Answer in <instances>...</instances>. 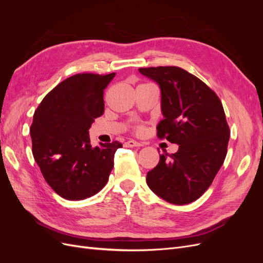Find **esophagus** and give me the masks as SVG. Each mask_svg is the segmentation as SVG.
I'll return each mask as SVG.
<instances>
[{
    "mask_svg": "<svg viewBox=\"0 0 263 263\" xmlns=\"http://www.w3.org/2000/svg\"><path fill=\"white\" fill-rule=\"evenodd\" d=\"M141 146H144V145H142L141 142H137L135 140H128L124 144V147H141Z\"/></svg>",
    "mask_w": 263,
    "mask_h": 263,
    "instance_id": "obj_1",
    "label": "esophagus"
}]
</instances>
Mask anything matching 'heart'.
I'll return each mask as SVG.
<instances>
[{
    "instance_id": "b5f03b06",
    "label": "heart",
    "mask_w": 263,
    "mask_h": 263,
    "mask_svg": "<svg viewBox=\"0 0 263 263\" xmlns=\"http://www.w3.org/2000/svg\"><path fill=\"white\" fill-rule=\"evenodd\" d=\"M135 130L140 134V133H142V130H144V127H142L141 125H137L136 127H135Z\"/></svg>"
}]
</instances>
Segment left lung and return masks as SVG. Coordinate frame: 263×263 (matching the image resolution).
<instances>
[{"label": "left lung", "instance_id": "obj_1", "mask_svg": "<svg viewBox=\"0 0 263 263\" xmlns=\"http://www.w3.org/2000/svg\"><path fill=\"white\" fill-rule=\"evenodd\" d=\"M139 72L161 89L164 118L157 136L179 145L176 154L160 155L147 184L166 202L192 203L211 186L226 158L230 133L224 107L210 86L184 69L150 67Z\"/></svg>", "mask_w": 263, "mask_h": 263}]
</instances>
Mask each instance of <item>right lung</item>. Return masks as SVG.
Listing matches in <instances>:
<instances>
[{
    "label": "right lung",
    "instance_id": "obj_1",
    "mask_svg": "<svg viewBox=\"0 0 263 263\" xmlns=\"http://www.w3.org/2000/svg\"><path fill=\"white\" fill-rule=\"evenodd\" d=\"M115 73H78L46 95L30 126L33 155L46 182L69 201L91 197L105 186L118 141L92 147L89 128L104 113V90Z\"/></svg>",
    "mask_w": 263,
    "mask_h": 263
}]
</instances>
